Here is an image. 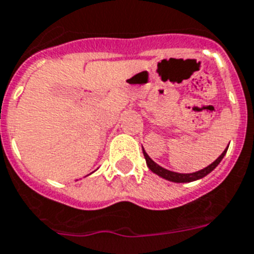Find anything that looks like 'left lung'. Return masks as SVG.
<instances>
[{"mask_svg": "<svg viewBox=\"0 0 254 254\" xmlns=\"http://www.w3.org/2000/svg\"><path fill=\"white\" fill-rule=\"evenodd\" d=\"M227 148L222 152V155H220L215 162H213L210 166L203 168V170L193 172V174H179V172H174V171L166 170V168L160 167L159 164H156V163L154 162V160L147 155V154H146V151L143 150V148H142V151H143V155H145L146 164H147L148 168H150V170H151L155 175H158V176L163 177V179H166V180L168 181H172V183H190V181L199 180V179H202V177H205L206 175H209L210 172H211V171H213L214 168H215L220 162H222V159H223L224 155H226V152H227Z\"/></svg>", "mask_w": 254, "mask_h": 254, "instance_id": "8db88e82", "label": "left lung"}]
</instances>
